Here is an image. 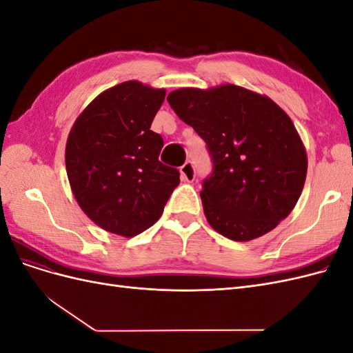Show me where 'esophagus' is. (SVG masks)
<instances>
[{
	"mask_svg": "<svg viewBox=\"0 0 353 353\" xmlns=\"http://www.w3.org/2000/svg\"><path fill=\"white\" fill-rule=\"evenodd\" d=\"M179 172H181V178H183V181H187V183H193L196 178V170L191 162H185L183 166H181Z\"/></svg>",
	"mask_w": 353,
	"mask_h": 353,
	"instance_id": "obj_1",
	"label": "esophagus"
}]
</instances>
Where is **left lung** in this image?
Masks as SVG:
<instances>
[{
    "label": "left lung",
    "instance_id": "8db88e82",
    "mask_svg": "<svg viewBox=\"0 0 353 353\" xmlns=\"http://www.w3.org/2000/svg\"><path fill=\"white\" fill-rule=\"evenodd\" d=\"M166 100L208 144L213 172L200 197L213 230L250 241L290 215L305 185L307 156L279 104L232 83L179 88Z\"/></svg>",
    "mask_w": 353,
    "mask_h": 353
}]
</instances>
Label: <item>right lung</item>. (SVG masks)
Returning <instances> with one entry per match:
<instances>
[{"label":"right lung","mask_w":353,"mask_h":353,"mask_svg":"<svg viewBox=\"0 0 353 353\" xmlns=\"http://www.w3.org/2000/svg\"><path fill=\"white\" fill-rule=\"evenodd\" d=\"M165 88L126 81L99 94L74 121L66 172L74 200L94 223L134 237L162 216L179 172L159 162L163 140L150 130Z\"/></svg>","instance_id":"obj_1"}]
</instances>
